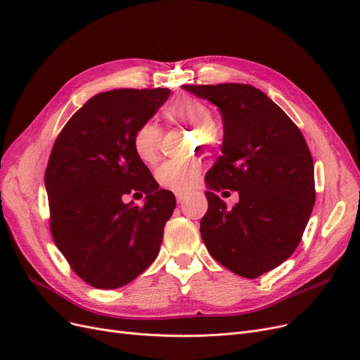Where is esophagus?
Returning <instances> with one entry per match:
<instances>
[{"label":"esophagus","mask_w":360,"mask_h":360,"mask_svg":"<svg viewBox=\"0 0 360 360\" xmlns=\"http://www.w3.org/2000/svg\"><path fill=\"white\" fill-rule=\"evenodd\" d=\"M176 198H177V202H179V204H183L184 200L188 198V195H186V193H177Z\"/></svg>","instance_id":"1"}]
</instances>
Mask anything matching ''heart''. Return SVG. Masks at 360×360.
Segmentation results:
<instances>
[{"instance_id":"heart-1","label":"heart","mask_w":360,"mask_h":360,"mask_svg":"<svg viewBox=\"0 0 360 360\" xmlns=\"http://www.w3.org/2000/svg\"><path fill=\"white\" fill-rule=\"evenodd\" d=\"M169 120L191 126L192 129L204 132L205 138L210 136V130L214 127V114L212 108L202 101L193 97L181 96L174 99L165 110ZM160 127L155 122L141 124L134 136V148L138 158L146 163H155L160 151ZM202 171L200 160L189 162H167L156 171L159 186L176 193L191 191L198 183Z\"/></svg>"}]
</instances>
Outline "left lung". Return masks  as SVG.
I'll list each match as a JSON object with an SVG mask.
<instances>
[{
  "mask_svg": "<svg viewBox=\"0 0 360 360\" xmlns=\"http://www.w3.org/2000/svg\"><path fill=\"white\" fill-rule=\"evenodd\" d=\"M183 89L214 103L224 120V156L205 174L202 242L228 270L258 278L284 263L302 240L315 201L311 151L292 120L252 85ZM225 188L239 192L233 210L215 195Z\"/></svg>",
  "mask_w": 360,
  "mask_h": 360,
  "instance_id": "obj_1",
  "label": "left lung"
}]
</instances>
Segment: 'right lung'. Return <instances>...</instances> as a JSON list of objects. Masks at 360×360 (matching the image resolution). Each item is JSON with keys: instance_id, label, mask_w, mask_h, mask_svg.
Segmentation results:
<instances>
[{"instance_id": "add662e5", "label": "right lung", "mask_w": 360, "mask_h": 360, "mask_svg": "<svg viewBox=\"0 0 360 360\" xmlns=\"http://www.w3.org/2000/svg\"><path fill=\"white\" fill-rule=\"evenodd\" d=\"M168 97V89L99 93L53 143L45 172L51 234L70 269L94 288L129 284L159 254L176 197L159 189L134 136ZM143 193L144 206L124 202Z\"/></svg>"}]
</instances>
